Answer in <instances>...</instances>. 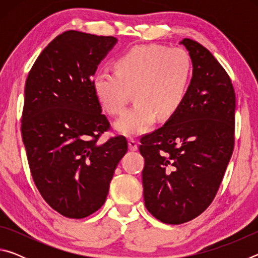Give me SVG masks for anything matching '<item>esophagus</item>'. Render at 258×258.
I'll use <instances>...</instances> for the list:
<instances>
[{"mask_svg":"<svg viewBox=\"0 0 258 258\" xmlns=\"http://www.w3.org/2000/svg\"><path fill=\"white\" fill-rule=\"evenodd\" d=\"M128 148H130L131 151H135V150L138 149V143H137V141H135L134 139H130L128 140Z\"/></svg>","mask_w":258,"mask_h":258,"instance_id":"obj_1","label":"esophagus"}]
</instances>
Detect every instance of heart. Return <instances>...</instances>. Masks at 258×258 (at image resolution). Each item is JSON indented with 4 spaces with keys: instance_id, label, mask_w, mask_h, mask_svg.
Here are the masks:
<instances>
[{
    "instance_id": "obj_1",
    "label": "heart",
    "mask_w": 258,
    "mask_h": 258,
    "mask_svg": "<svg viewBox=\"0 0 258 258\" xmlns=\"http://www.w3.org/2000/svg\"><path fill=\"white\" fill-rule=\"evenodd\" d=\"M192 78V60L185 50L159 44L137 45L115 61V72L98 73L92 87L109 115L124 110L134 92L135 103L115 123L127 137L143 134L158 116L168 119L184 102Z\"/></svg>"
}]
</instances>
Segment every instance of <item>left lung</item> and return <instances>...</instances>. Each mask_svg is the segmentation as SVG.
I'll use <instances>...</instances> for the list:
<instances>
[{"label": "left lung", "mask_w": 258, "mask_h": 258, "mask_svg": "<svg viewBox=\"0 0 258 258\" xmlns=\"http://www.w3.org/2000/svg\"><path fill=\"white\" fill-rule=\"evenodd\" d=\"M181 44L194 74L184 102L164 126L141 137L143 197L166 224H182L215 198L234 148L235 93L225 69L190 38Z\"/></svg>", "instance_id": "obj_1"}]
</instances>
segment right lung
<instances>
[{"label": "right lung", "instance_id": "right-lung-1", "mask_svg": "<svg viewBox=\"0 0 258 258\" xmlns=\"http://www.w3.org/2000/svg\"><path fill=\"white\" fill-rule=\"evenodd\" d=\"M117 38L67 30L35 61L25 85L21 134L37 190L62 216L84 218L106 202L123 135L99 143L110 123L95 97L98 64Z\"/></svg>", "mask_w": 258, "mask_h": 258}]
</instances>
